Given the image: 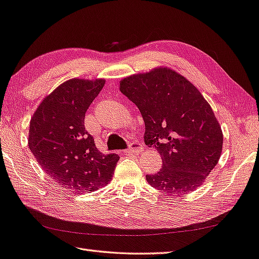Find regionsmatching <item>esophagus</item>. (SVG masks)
<instances>
[{"mask_svg":"<svg viewBox=\"0 0 259 259\" xmlns=\"http://www.w3.org/2000/svg\"><path fill=\"white\" fill-rule=\"evenodd\" d=\"M141 150H142V146L140 143L132 142L130 144V147L127 150H124V153L125 154H137V153H139Z\"/></svg>","mask_w":259,"mask_h":259,"instance_id":"1","label":"esophagus"}]
</instances>
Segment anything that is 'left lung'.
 <instances>
[{"label": "left lung", "instance_id": "8db88e82", "mask_svg": "<svg viewBox=\"0 0 259 259\" xmlns=\"http://www.w3.org/2000/svg\"><path fill=\"white\" fill-rule=\"evenodd\" d=\"M120 92L139 108L144 142L162 157L148 183L167 194L190 193L218 164L223 134L208 102L177 71L159 67L120 81Z\"/></svg>", "mask_w": 259, "mask_h": 259}]
</instances>
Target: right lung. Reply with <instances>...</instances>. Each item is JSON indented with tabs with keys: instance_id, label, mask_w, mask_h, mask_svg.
<instances>
[{
	"instance_id": "obj_1",
	"label": "right lung",
	"mask_w": 259,
	"mask_h": 259,
	"mask_svg": "<svg viewBox=\"0 0 259 259\" xmlns=\"http://www.w3.org/2000/svg\"><path fill=\"white\" fill-rule=\"evenodd\" d=\"M105 79H70L40 102L29 123L28 147L62 188L93 192L107 185L119 157L102 154L85 129V113Z\"/></svg>"
}]
</instances>
